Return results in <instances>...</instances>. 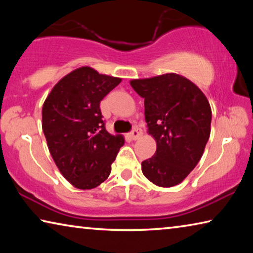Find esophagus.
Here are the masks:
<instances>
[{
  "mask_svg": "<svg viewBox=\"0 0 253 253\" xmlns=\"http://www.w3.org/2000/svg\"><path fill=\"white\" fill-rule=\"evenodd\" d=\"M142 135H143V131L140 130L139 128H137V127L135 128L134 130H131V131L129 132V137H130V138H131L132 140H136V139H138L139 137L142 136Z\"/></svg>",
  "mask_w": 253,
  "mask_h": 253,
  "instance_id": "34e87169",
  "label": "esophagus"
}]
</instances>
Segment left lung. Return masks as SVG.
I'll return each instance as SVG.
<instances>
[{
  "instance_id": "8db88e82",
  "label": "left lung",
  "mask_w": 253,
  "mask_h": 253,
  "mask_svg": "<svg viewBox=\"0 0 253 253\" xmlns=\"http://www.w3.org/2000/svg\"><path fill=\"white\" fill-rule=\"evenodd\" d=\"M144 98L148 134L156 140V152L142 162L145 177L161 187L183 182L203 155L212 110L202 90L185 77L165 74L130 80Z\"/></svg>"
}]
</instances>
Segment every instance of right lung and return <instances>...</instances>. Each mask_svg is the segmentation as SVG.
I'll return each mask as SVG.
<instances>
[{
  "label": "right lung",
  "mask_w": 253,
  "mask_h": 253,
  "mask_svg": "<svg viewBox=\"0 0 253 253\" xmlns=\"http://www.w3.org/2000/svg\"><path fill=\"white\" fill-rule=\"evenodd\" d=\"M122 78L80 67L60 79L42 107L49 152L68 182L91 190L108 178L125 139L105 128L100 101Z\"/></svg>",
  "instance_id": "right-lung-1"
}]
</instances>
